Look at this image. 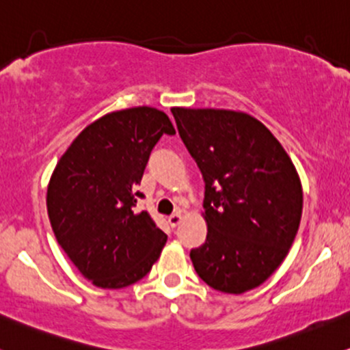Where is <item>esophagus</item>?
<instances>
[{"mask_svg": "<svg viewBox=\"0 0 350 350\" xmlns=\"http://www.w3.org/2000/svg\"><path fill=\"white\" fill-rule=\"evenodd\" d=\"M182 218H183V215L180 213V211H176V213L170 215V217H168V223H170L172 228H175V226L180 225V221H182Z\"/></svg>", "mask_w": 350, "mask_h": 350, "instance_id": "34e87169", "label": "esophagus"}]
</instances>
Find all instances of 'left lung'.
I'll return each instance as SVG.
<instances>
[{
    "label": "left lung",
    "instance_id": "obj_1",
    "mask_svg": "<svg viewBox=\"0 0 350 350\" xmlns=\"http://www.w3.org/2000/svg\"><path fill=\"white\" fill-rule=\"evenodd\" d=\"M172 113L205 180L208 233L190 251L196 274L217 291H251L280 268L299 230L296 167L250 113L187 107H172Z\"/></svg>",
    "mask_w": 350,
    "mask_h": 350
}]
</instances>
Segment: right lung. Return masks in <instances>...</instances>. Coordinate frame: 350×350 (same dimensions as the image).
Masks as SVG:
<instances>
[{"label": "right lung", "mask_w": 350, "mask_h": 350, "mask_svg": "<svg viewBox=\"0 0 350 350\" xmlns=\"http://www.w3.org/2000/svg\"><path fill=\"white\" fill-rule=\"evenodd\" d=\"M174 135L168 116L139 105L109 112L82 131L48 183L46 205L57 243L85 280L120 289L142 280L167 234L148 211H135L152 148Z\"/></svg>", "instance_id": "1"}]
</instances>
